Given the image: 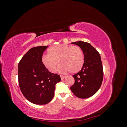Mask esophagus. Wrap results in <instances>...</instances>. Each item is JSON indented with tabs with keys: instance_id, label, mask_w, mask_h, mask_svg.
<instances>
[{
	"instance_id": "esophagus-1",
	"label": "esophagus",
	"mask_w": 127,
	"mask_h": 127,
	"mask_svg": "<svg viewBox=\"0 0 127 127\" xmlns=\"http://www.w3.org/2000/svg\"><path fill=\"white\" fill-rule=\"evenodd\" d=\"M60 77H61V80H63V79H64L65 78V77H66L64 76H62V75H61V76H60Z\"/></svg>"
}]
</instances>
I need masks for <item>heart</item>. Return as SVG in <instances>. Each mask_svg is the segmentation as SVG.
I'll return each mask as SVG.
<instances>
[{
    "mask_svg": "<svg viewBox=\"0 0 127 127\" xmlns=\"http://www.w3.org/2000/svg\"><path fill=\"white\" fill-rule=\"evenodd\" d=\"M48 53L42 56V63L51 72H55L58 61L61 64L58 69L60 72L72 74L81 70L85 62L84 52L78 46L56 44L48 50Z\"/></svg>",
    "mask_w": 127,
    "mask_h": 127,
    "instance_id": "1",
    "label": "heart"
}]
</instances>
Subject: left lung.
I'll use <instances>...</instances> for the list:
<instances>
[{
    "label": "left lung",
    "instance_id": "1",
    "mask_svg": "<svg viewBox=\"0 0 127 127\" xmlns=\"http://www.w3.org/2000/svg\"><path fill=\"white\" fill-rule=\"evenodd\" d=\"M83 50L85 62L82 69L73 75L75 83L70 90L80 98H87L94 95L99 89L103 81V69L98 52L87 42H72Z\"/></svg>",
    "mask_w": 127,
    "mask_h": 127
}]
</instances>
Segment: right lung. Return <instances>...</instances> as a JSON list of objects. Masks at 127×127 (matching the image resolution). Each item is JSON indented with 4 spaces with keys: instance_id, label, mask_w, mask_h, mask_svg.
Segmentation results:
<instances>
[{
    "instance_id": "right-lung-1",
    "label": "right lung",
    "mask_w": 127,
    "mask_h": 127,
    "mask_svg": "<svg viewBox=\"0 0 127 127\" xmlns=\"http://www.w3.org/2000/svg\"><path fill=\"white\" fill-rule=\"evenodd\" d=\"M48 46L32 48L18 64V77L20 90L24 97L33 104H46L55 95L56 84L60 75L50 72L42 63V57Z\"/></svg>"
}]
</instances>
